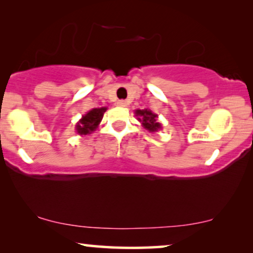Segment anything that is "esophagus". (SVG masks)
<instances>
[{
    "label": "esophagus",
    "instance_id": "1",
    "mask_svg": "<svg viewBox=\"0 0 253 253\" xmlns=\"http://www.w3.org/2000/svg\"><path fill=\"white\" fill-rule=\"evenodd\" d=\"M117 106H120V107H126V106H127V102L126 101V100H120V101L117 102Z\"/></svg>",
    "mask_w": 253,
    "mask_h": 253
}]
</instances>
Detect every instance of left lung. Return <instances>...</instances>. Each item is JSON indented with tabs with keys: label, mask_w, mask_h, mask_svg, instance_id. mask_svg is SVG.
<instances>
[{
	"label": "left lung",
	"mask_w": 253,
	"mask_h": 253,
	"mask_svg": "<svg viewBox=\"0 0 253 253\" xmlns=\"http://www.w3.org/2000/svg\"><path fill=\"white\" fill-rule=\"evenodd\" d=\"M136 116L139 122L143 124L145 129L150 131V132H155V131L161 129V124L158 122V115L152 113V110L148 109H137Z\"/></svg>",
	"instance_id": "obj_1"
}]
</instances>
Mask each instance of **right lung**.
<instances>
[{"mask_svg": "<svg viewBox=\"0 0 253 253\" xmlns=\"http://www.w3.org/2000/svg\"><path fill=\"white\" fill-rule=\"evenodd\" d=\"M106 110V107H101V108H93L88 113H86L76 126L77 132L79 134H89L93 131H95L100 122H101Z\"/></svg>", "mask_w": 253, "mask_h": 253, "instance_id": "add662e5", "label": "right lung"}]
</instances>
